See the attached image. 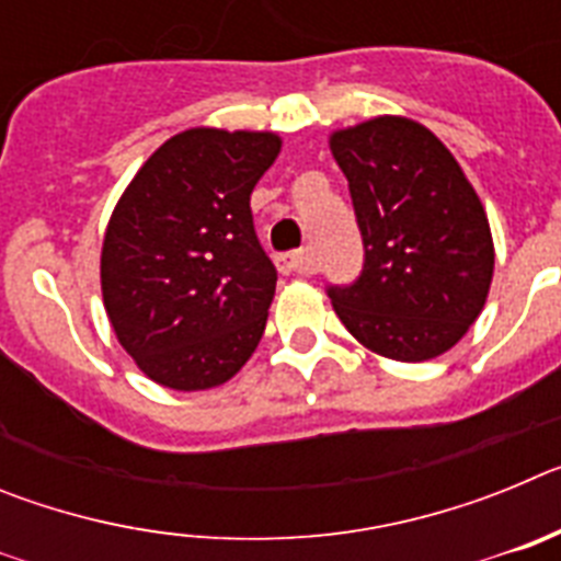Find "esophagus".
Wrapping results in <instances>:
<instances>
[{"label":"esophagus","instance_id":"34e87169","mask_svg":"<svg viewBox=\"0 0 561 561\" xmlns=\"http://www.w3.org/2000/svg\"><path fill=\"white\" fill-rule=\"evenodd\" d=\"M277 272H284V275H309L311 272V261L306 252H286V255L275 257Z\"/></svg>","mask_w":561,"mask_h":561}]
</instances>
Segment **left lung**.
Segmentation results:
<instances>
[{"label": "left lung", "mask_w": 561, "mask_h": 561, "mask_svg": "<svg viewBox=\"0 0 561 561\" xmlns=\"http://www.w3.org/2000/svg\"><path fill=\"white\" fill-rule=\"evenodd\" d=\"M348 180L365 266L331 286L342 325L396 362L447 354L483 311L494 275L483 202L449 148L427 126L381 114L331 131Z\"/></svg>", "instance_id": "left-lung-1"}]
</instances>
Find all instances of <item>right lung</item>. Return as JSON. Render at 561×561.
<instances>
[{
  "mask_svg": "<svg viewBox=\"0 0 561 561\" xmlns=\"http://www.w3.org/2000/svg\"><path fill=\"white\" fill-rule=\"evenodd\" d=\"M277 153L272 131L187 128L114 205L103 306L117 342L162 388H219L264 336L277 272L257 244L250 193Z\"/></svg>",
  "mask_w": 561,
  "mask_h": 561,
  "instance_id": "obj_1",
  "label": "right lung"
}]
</instances>
